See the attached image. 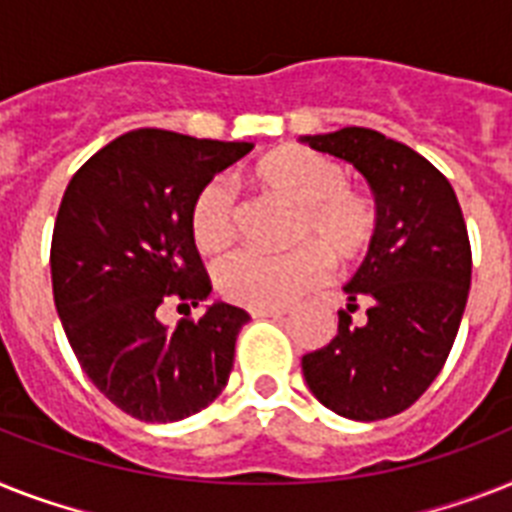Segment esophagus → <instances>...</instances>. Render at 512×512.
Returning <instances> with one entry per match:
<instances>
[{"label": "esophagus", "instance_id": "obj_1", "mask_svg": "<svg viewBox=\"0 0 512 512\" xmlns=\"http://www.w3.org/2000/svg\"><path fill=\"white\" fill-rule=\"evenodd\" d=\"M285 308H251L253 319H269V316H285Z\"/></svg>", "mask_w": 512, "mask_h": 512}]
</instances>
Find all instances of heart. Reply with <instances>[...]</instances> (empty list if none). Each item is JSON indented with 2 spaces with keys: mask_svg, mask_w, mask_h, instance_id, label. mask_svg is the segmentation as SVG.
Listing matches in <instances>:
<instances>
[{
  "mask_svg": "<svg viewBox=\"0 0 512 512\" xmlns=\"http://www.w3.org/2000/svg\"><path fill=\"white\" fill-rule=\"evenodd\" d=\"M261 193L295 206L293 243L303 246L269 256L235 251L217 266L219 293L248 308H280L322 285L335 264H353L369 251L379 230L377 206L348 188L340 164L301 149L282 146L264 154L251 170ZM238 232L235 193L222 180H209L190 204V235L206 253L225 251Z\"/></svg>",
  "mask_w": 512,
  "mask_h": 512,
  "instance_id": "heart-1",
  "label": "heart"
}]
</instances>
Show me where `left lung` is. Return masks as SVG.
<instances>
[{
  "instance_id": "left-lung-1",
  "label": "left lung",
  "mask_w": 512,
  "mask_h": 512,
  "mask_svg": "<svg viewBox=\"0 0 512 512\" xmlns=\"http://www.w3.org/2000/svg\"><path fill=\"white\" fill-rule=\"evenodd\" d=\"M366 177L379 230L348 293L329 345L303 356L314 398L353 421L411 408L445 366L471 287V243L447 177L405 143L369 128L303 135ZM367 303L361 325L349 316Z\"/></svg>"
}]
</instances>
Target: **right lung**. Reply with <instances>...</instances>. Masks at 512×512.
Instances as JSON below:
<instances>
[{"instance_id":"obj_1","label":"right lung","mask_w":512,"mask_h":512,"mask_svg":"<svg viewBox=\"0 0 512 512\" xmlns=\"http://www.w3.org/2000/svg\"><path fill=\"white\" fill-rule=\"evenodd\" d=\"M251 149L130 130L96 151L62 196L52 235L59 322L96 390L138 421L170 424L204 411L230 379L235 340L251 316L219 301L167 329L159 308L190 311L209 298L190 204Z\"/></svg>"}]
</instances>
